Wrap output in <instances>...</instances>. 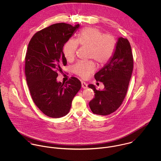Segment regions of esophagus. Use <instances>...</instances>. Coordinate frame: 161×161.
Listing matches in <instances>:
<instances>
[{
	"label": "esophagus",
	"mask_w": 161,
	"mask_h": 161,
	"mask_svg": "<svg viewBox=\"0 0 161 161\" xmlns=\"http://www.w3.org/2000/svg\"><path fill=\"white\" fill-rule=\"evenodd\" d=\"M81 84H82V87L83 89H87V84L85 82L82 81V82H81Z\"/></svg>",
	"instance_id": "esophagus-1"
}]
</instances>
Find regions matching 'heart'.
I'll use <instances>...</instances> for the list:
<instances>
[{
  "label": "heart",
  "instance_id": "b5f03b06",
  "mask_svg": "<svg viewBox=\"0 0 161 161\" xmlns=\"http://www.w3.org/2000/svg\"><path fill=\"white\" fill-rule=\"evenodd\" d=\"M79 45L89 48L88 57L94 59L99 64L107 63L115 53L116 42L111 35H104L98 28L87 27L82 29L77 40L69 39L63 46V54L67 60L71 61L75 56ZM96 69L93 61H79L72 67L73 72L83 79L87 78Z\"/></svg>",
  "mask_w": 161,
  "mask_h": 161
}]
</instances>
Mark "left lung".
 <instances>
[{"label":"left lung","mask_w":161,"mask_h":161,"mask_svg":"<svg viewBox=\"0 0 161 161\" xmlns=\"http://www.w3.org/2000/svg\"><path fill=\"white\" fill-rule=\"evenodd\" d=\"M133 69V56L129 41L120 37L116 43L115 53L105 66L97 72L94 77L104 84L103 91L93 90L95 97L89 102L94 114L108 115L114 113L123 103L127 93Z\"/></svg>","instance_id":"left-lung-1"}]
</instances>
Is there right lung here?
<instances>
[{"label":"right lung","instance_id":"1","mask_svg":"<svg viewBox=\"0 0 161 161\" xmlns=\"http://www.w3.org/2000/svg\"><path fill=\"white\" fill-rule=\"evenodd\" d=\"M79 25L55 23L36 32L30 40L25 56V72L31 98L45 115L61 118L69 113L81 82L72 77L58 82V72L67 64L63 48Z\"/></svg>","mask_w":161,"mask_h":161}]
</instances>
